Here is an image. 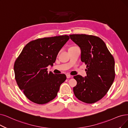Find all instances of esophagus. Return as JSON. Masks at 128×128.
<instances>
[{"mask_svg": "<svg viewBox=\"0 0 128 128\" xmlns=\"http://www.w3.org/2000/svg\"><path fill=\"white\" fill-rule=\"evenodd\" d=\"M66 76H67V78H68V79H69V78H70L71 77H72V76H70V74H66Z\"/></svg>", "mask_w": 128, "mask_h": 128, "instance_id": "esophagus-1", "label": "esophagus"}]
</instances>
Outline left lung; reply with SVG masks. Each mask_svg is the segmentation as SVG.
<instances>
[{
	"instance_id": "1",
	"label": "left lung",
	"mask_w": 128,
	"mask_h": 128,
	"mask_svg": "<svg viewBox=\"0 0 128 128\" xmlns=\"http://www.w3.org/2000/svg\"><path fill=\"white\" fill-rule=\"evenodd\" d=\"M70 39L81 49V60L86 65V76H74L77 82L73 90L79 100L93 104L106 94L115 78L114 60L106 44L92 35L71 34Z\"/></svg>"
}]
</instances>
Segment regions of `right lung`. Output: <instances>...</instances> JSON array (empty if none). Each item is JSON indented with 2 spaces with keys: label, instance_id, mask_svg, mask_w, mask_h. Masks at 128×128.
<instances>
[{
  "label": "right lung",
  "instance_id": "obj_1",
  "mask_svg": "<svg viewBox=\"0 0 128 128\" xmlns=\"http://www.w3.org/2000/svg\"><path fill=\"white\" fill-rule=\"evenodd\" d=\"M69 38L64 35L32 41L25 46L15 61L17 84L33 102L42 104L53 100L66 80L64 74L48 73L47 67L53 66L59 51Z\"/></svg>",
  "mask_w": 128,
  "mask_h": 128
}]
</instances>
